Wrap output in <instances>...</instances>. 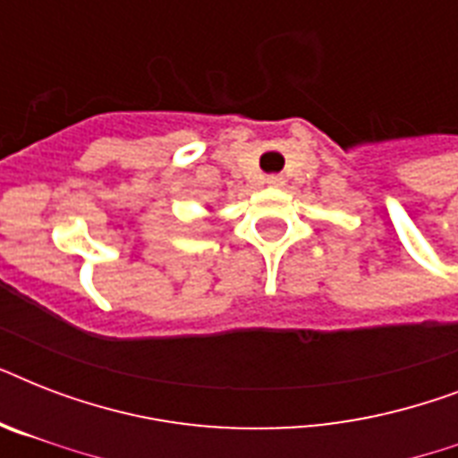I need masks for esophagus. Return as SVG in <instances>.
Here are the masks:
<instances>
[{"label": "esophagus", "instance_id": "obj_1", "mask_svg": "<svg viewBox=\"0 0 458 458\" xmlns=\"http://www.w3.org/2000/svg\"><path fill=\"white\" fill-rule=\"evenodd\" d=\"M266 185H268V187H283V185H285V178H283V175H268V178H266Z\"/></svg>", "mask_w": 458, "mask_h": 458}]
</instances>
